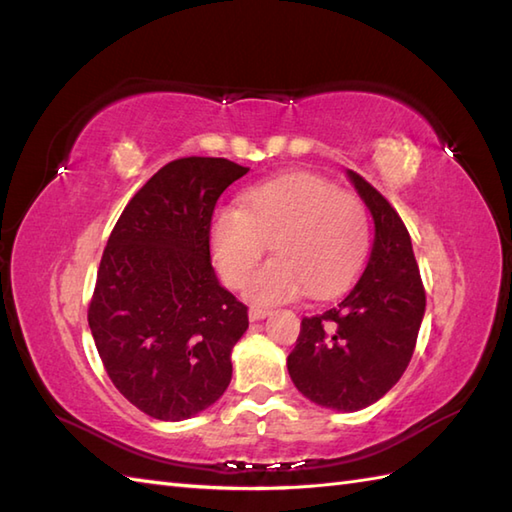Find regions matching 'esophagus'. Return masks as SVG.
<instances>
[{
    "mask_svg": "<svg viewBox=\"0 0 512 512\" xmlns=\"http://www.w3.org/2000/svg\"><path fill=\"white\" fill-rule=\"evenodd\" d=\"M268 314H270V312H268L266 308H255V306H253V308L248 310V319H250V321H262V319L268 317Z\"/></svg>",
    "mask_w": 512,
    "mask_h": 512,
    "instance_id": "1",
    "label": "esophagus"
}]
</instances>
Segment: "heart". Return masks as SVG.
<instances>
[{"label":"heart","instance_id":"b5f03b06","mask_svg":"<svg viewBox=\"0 0 512 512\" xmlns=\"http://www.w3.org/2000/svg\"><path fill=\"white\" fill-rule=\"evenodd\" d=\"M365 204L314 173H290L248 189L239 209H220L211 246L226 286L244 288L270 243L278 257L250 282L257 303L310 292L328 299L352 284L369 253Z\"/></svg>","mask_w":512,"mask_h":512}]
</instances>
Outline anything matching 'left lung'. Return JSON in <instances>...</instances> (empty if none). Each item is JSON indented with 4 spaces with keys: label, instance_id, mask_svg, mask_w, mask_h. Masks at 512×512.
I'll return each mask as SVG.
<instances>
[{
    "label": "left lung",
    "instance_id": "8db88e82",
    "mask_svg": "<svg viewBox=\"0 0 512 512\" xmlns=\"http://www.w3.org/2000/svg\"><path fill=\"white\" fill-rule=\"evenodd\" d=\"M350 178L374 217L372 253L334 308L301 319L288 356L301 394L336 411L369 407L398 383L416 350L427 303L405 222L363 176L350 171Z\"/></svg>",
    "mask_w": 512,
    "mask_h": 512
}]
</instances>
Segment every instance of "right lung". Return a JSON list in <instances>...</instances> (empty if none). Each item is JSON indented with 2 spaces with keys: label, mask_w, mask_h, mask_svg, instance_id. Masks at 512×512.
Wrapping results in <instances>:
<instances>
[{
  "label": "right lung",
  "mask_w": 512,
  "mask_h": 512,
  "mask_svg": "<svg viewBox=\"0 0 512 512\" xmlns=\"http://www.w3.org/2000/svg\"><path fill=\"white\" fill-rule=\"evenodd\" d=\"M226 158L189 156L154 173L103 250L88 323L107 376L156 420H187L231 383L248 308L211 266L215 204L246 176Z\"/></svg>",
  "instance_id": "add662e5"
}]
</instances>
